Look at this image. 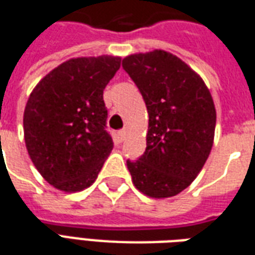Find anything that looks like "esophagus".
<instances>
[{"mask_svg": "<svg viewBox=\"0 0 255 255\" xmlns=\"http://www.w3.org/2000/svg\"><path fill=\"white\" fill-rule=\"evenodd\" d=\"M126 136H127V131H126V129H122V131H119V139H120V140H124V139H126Z\"/></svg>", "mask_w": 255, "mask_h": 255, "instance_id": "1", "label": "esophagus"}]
</instances>
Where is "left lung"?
<instances>
[{
	"instance_id": "1",
	"label": "left lung",
	"mask_w": 255,
	"mask_h": 255,
	"mask_svg": "<svg viewBox=\"0 0 255 255\" xmlns=\"http://www.w3.org/2000/svg\"><path fill=\"white\" fill-rule=\"evenodd\" d=\"M149 113L146 150L127 160L132 183L151 198L173 197L198 176L213 146L216 109L197 72L165 50L123 60Z\"/></svg>"
}]
</instances>
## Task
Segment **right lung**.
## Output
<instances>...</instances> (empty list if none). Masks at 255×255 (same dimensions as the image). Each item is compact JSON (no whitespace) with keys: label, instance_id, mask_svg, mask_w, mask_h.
I'll return each instance as SVG.
<instances>
[{"label":"right lung","instance_id":"1","mask_svg":"<svg viewBox=\"0 0 255 255\" xmlns=\"http://www.w3.org/2000/svg\"><path fill=\"white\" fill-rule=\"evenodd\" d=\"M113 56L71 58L36 84L23 117L31 161L65 192L90 187L113 149L104 90L120 68Z\"/></svg>","mask_w":255,"mask_h":255}]
</instances>
